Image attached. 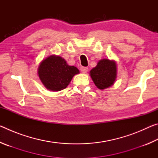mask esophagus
I'll return each instance as SVG.
<instances>
[{
	"label": "esophagus",
	"mask_w": 158,
	"mask_h": 158,
	"mask_svg": "<svg viewBox=\"0 0 158 158\" xmlns=\"http://www.w3.org/2000/svg\"><path fill=\"white\" fill-rule=\"evenodd\" d=\"M80 70H81V72L83 73H86L88 72V68H86V67H81Z\"/></svg>",
	"instance_id": "1"
}]
</instances>
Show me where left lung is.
Wrapping results in <instances>:
<instances>
[{
    "mask_svg": "<svg viewBox=\"0 0 158 158\" xmlns=\"http://www.w3.org/2000/svg\"><path fill=\"white\" fill-rule=\"evenodd\" d=\"M90 75L95 85L103 90L114 84L117 77V67L114 60L102 59L90 71Z\"/></svg>",
    "mask_w": 158,
    "mask_h": 158,
    "instance_id": "1",
    "label": "left lung"
}]
</instances>
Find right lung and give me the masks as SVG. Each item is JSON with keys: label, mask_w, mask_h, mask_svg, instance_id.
I'll return each mask as SVG.
<instances>
[{"label": "right lung", "mask_w": 158, "mask_h": 158, "mask_svg": "<svg viewBox=\"0 0 158 158\" xmlns=\"http://www.w3.org/2000/svg\"><path fill=\"white\" fill-rule=\"evenodd\" d=\"M79 73L76 67L68 65L64 58L55 55L42 60L37 70L39 78L45 88L52 91L65 89L73 77Z\"/></svg>", "instance_id": "1"}]
</instances>
